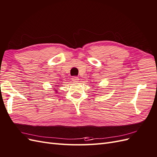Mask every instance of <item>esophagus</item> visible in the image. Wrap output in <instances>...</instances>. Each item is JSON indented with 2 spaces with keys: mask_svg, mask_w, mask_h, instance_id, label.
Returning a JSON list of instances; mask_svg holds the SVG:
<instances>
[{
  "mask_svg": "<svg viewBox=\"0 0 157 157\" xmlns=\"http://www.w3.org/2000/svg\"><path fill=\"white\" fill-rule=\"evenodd\" d=\"M72 80L73 81H74V82H77V81H78V77H76V76H74V77H72Z\"/></svg>",
  "mask_w": 157,
  "mask_h": 157,
  "instance_id": "34e87169",
  "label": "esophagus"
}]
</instances>
